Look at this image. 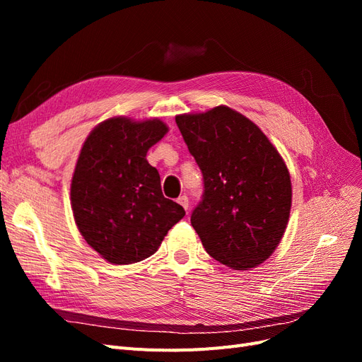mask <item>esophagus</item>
I'll use <instances>...</instances> for the list:
<instances>
[{
  "label": "esophagus",
  "mask_w": 362,
  "mask_h": 362,
  "mask_svg": "<svg viewBox=\"0 0 362 362\" xmlns=\"http://www.w3.org/2000/svg\"><path fill=\"white\" fill-rule=\"evenodd\" d=\"M177 202L184 208V210L185 211H187L189 210V198H187V196H185V194H182V196H180V198L177 199Z\"/></svg>",
  "instance_id": "esophagus-1"
}]
</instances>
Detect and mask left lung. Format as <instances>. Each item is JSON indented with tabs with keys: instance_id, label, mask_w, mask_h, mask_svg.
I'll list each match as a JSON object with an SVG mask.
<instances>
[{
	"instance_id": "obj_1",
	"label": "left lung",
	"mask_w": 362,
	"mask_h": 362,
	"mask_svg": "<svg viewBox=\"0 0 362 362\" xmlns=\"http://www.w3.org/2000/svg\"><path fill=\"white\" fill-rule=\"evenodd\" d=\"M204 177L190 222L205 250L234 270L266 261L286 233L288 169L262 131L233 108L175 117Z\"/></svg>"
}]
</instances>
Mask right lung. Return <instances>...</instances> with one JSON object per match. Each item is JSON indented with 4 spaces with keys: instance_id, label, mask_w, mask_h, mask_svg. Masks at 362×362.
Instances as JSON below:
<instances>
[{
    "instance_id": "add662e5",
    "label": "right lung",
    "mask_w": 362,
    "mask_h": 362,
    "mask_svg": "<svg viewBox=\"0 0 362 362\" xmlns=\"http://www.w3.org/2000/svg\"><path fill=\"white\" fill-rule=\"evenodd\" d=\"M168 133L160 119L112 117L87 136L71 182V204L81 235L112 264H133L156 254L184 208L164 198L148 149Z\"/></svg>"
}]
</instances>
